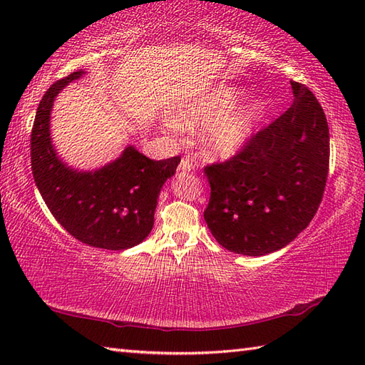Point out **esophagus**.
I'll return each instance as SVG.
<instances>
[{
  "instance_id": "34e87169",
  "label": "esophagus",
  "mask_w": 365,
  "mask_h": 365,
  "mask_svg": "<svg viewBox=\"0 0 365 365\" xmlns=\"http://www.w3.org/2000/svg\"><path fill=\"white\" fill-rule=\"evenodd\" d=\"M195 168L196 165L190 158H182L180 165H178V170H180V173H190V170H192Z\"/></svg>"
}]
</instances>
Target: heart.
Here are the masks:
<instances>
[{"instance_id": "1", "label": "heart", "mask_w": 365, "mask_h": 365, "mask_svg": "<svg viewBox=\"0 0 365 365\" xmlns=\"http://www.w3.org/2000/svg\"><path fill=\"white\" fill-rule=\"evenodd\" d=\"M242 98L243 91L238 88H215L178 106L175 122L182 128H204L205 150L218 158L230 157L250 141L263 118L260 100L234 110Z\"/></svg>"}]
</instances>
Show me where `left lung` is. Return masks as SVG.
<instances>
[{
  "instance_id": "1",
  "label": "left lung",
  "mask_w": 365,
  "mask_h": 365,
  "mask_svg": "<svg viewBox=\"0 0 365 365\" xmlns=\"http://www.w3.org/2000/svg\"><path fill=\"white\" fill-rule=\"evenodd\" d=\"M293 103L251 136L234 157L204 168L208 229L222 247L265 255L287 246L312 221L329 169V128L319 100L290 81Z\"/></svg>"
}]
</instances>
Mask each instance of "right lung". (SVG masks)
I'll list each match as a JSON object with an SVG mask.
<instances>
[{
    "label": "right lung",
    "instance_id": "add662e5",
    "mask_svg": "<svg viewBox=\"0 0 365 365\" xmlns=\"http://www.w3.org/2000/svg\"><path fill=\"white\" fill-rule=\"evenodd\" d=\"M83 73L51 84L38 103L31 131V169L48 210L73 238L100 250H128L150 234L160 190L175 174L180 157L155 161L128 145L118 160L94 173L66 166L51 145L50 113L59 91Z\"/></svg>",
    "mask_w": 365,
    "mask_h": 365
}]
</instances>
